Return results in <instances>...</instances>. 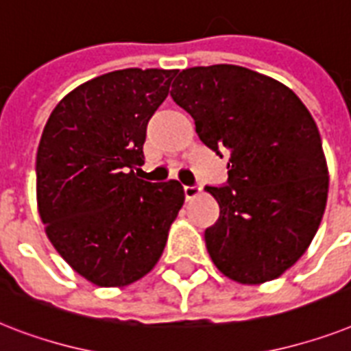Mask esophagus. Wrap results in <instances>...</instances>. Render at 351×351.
Instances as JSON below:
<instances>
[{
  "label": "esophagus",
  "mask_w": 351,
  "mask_h": 351,
  "mask_svg": "<svg viewBox=\"0 0 351 351\" xmlns=\"http://www.w3.org/2000/svg\"><path fill=\"white\" fill-rule=\"evenodd\" d=\"M200 185H184V195L187 200H191L193 196H196L200 193Z\"/></svg>",
  "instance_id": "esophagus-1"
}]
</instances>
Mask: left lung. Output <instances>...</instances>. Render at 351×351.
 Instances as JSON below:
<instances>
[{
    "label": "left lung",
    "mask_w": 351,
    "mask_h": 351,
    "mask_svg": "<svg viewBox=\"0 0 351 351\" xmlns=\"http://www.w3.org/2000/svg\"><path fill=\"white\" fill-rule=\"evenodd\" d=\"M229 178L205 189L220 205L205 229L210 259L247 285L276 279L314 240L328 198L323 142L290 88L234 64L185 68L171 90Z\"/></svg>",
    "instance_id": "obj_1"
}]
</instances>
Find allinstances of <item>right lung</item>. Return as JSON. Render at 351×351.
<instances>
[{
	"label": "right lung",
	"mask_w": 351,
	"mask_h": 351,
	"mask_svg": "<svg viewBox=\"0 0 351 351\" xmlns=\"http://www.w3.org/2000/svg\"><path fill=\"white\" fill-rule=\"evenodd\" d=\"M178 70L126 68L68 93L37 147V207L48 240L99 287L146 276L184 205L176 180L138 178L147 122Z\"/></svg>",
	"instance_id": "right-lung-1"
}]
</instances>
